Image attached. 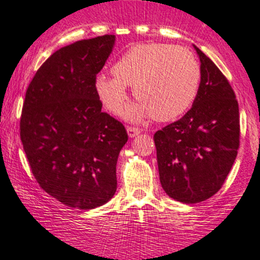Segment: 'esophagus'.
Here are the masks:
<instances>
[{"label": "esophagus", "mask_w": 260, "mask_h": 260, "mask_svg": "<svg viewBox=\"0 0 260 260\" xmlns=\"http://www.w3.org/2000/svg\"><path fill=\"white\" fill-rule=\"evenodd\" d=\"M126 131H127V135H129L130 139H133V137L137 136L140 133H141V130L136 129V127H133V126H127Z\"/></svg>", "instance_id": "1"}]
</instances>
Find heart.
<instances>
[{"label":"heart","mask_w":260,"mask_h":260,"mask_svg":"<svg viewBox=\"0 0 260 260\" xmlns=\"http://www.w3.org/2000/svg\"><path fill=\"white\" fill-rule=\"evenodd\" d=\"M115 78L99 75L94 91L113 114H120L127 101V87L140 102L125 111L131 121L152 114L155 120L180 117L193 103L200 87L201 68L190 50L167 44H143L129 48L113 66Z\"/></svg>","instance_id":"b5f03b06"}]
</instances>
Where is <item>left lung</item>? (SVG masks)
<instances>
[{
    "label": "left lung",
    "instance_id": "obj_1",
    "mask_svg": "<svg viewBox=\"0 0 260 260\" xmlns=\"http://www.w3.org/2000/svg\"><path fill=\"white\" fill-rule=\"evenodd\" d=\"M201 82L191 109L154 134L163 190L173 200L193 204L221 188L240 146L239 103L218 67L193 46Z\"/></svg>",
    "mask_w": 260,
    "mask_h": 260
}]
</instances>
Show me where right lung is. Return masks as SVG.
<instances>
[{
    "label": "right lung",
    "instance_id": "1",
    "mask_svg": "<svg viewBox=\"0 0 260 260\" xmlns=\"http://www.w3.org/2000/svg\"><path fill=\"white\" fill-rule=\"evenodd\" d=\"M114 44V35H103L59 48L25 93L20 139L31 172L42 190L70 208H97L117 191L127 134L102 112L94 91Z\"/></svg>",
    "mask_w": 260,
    "mask_h": 260
}]
</instances>
